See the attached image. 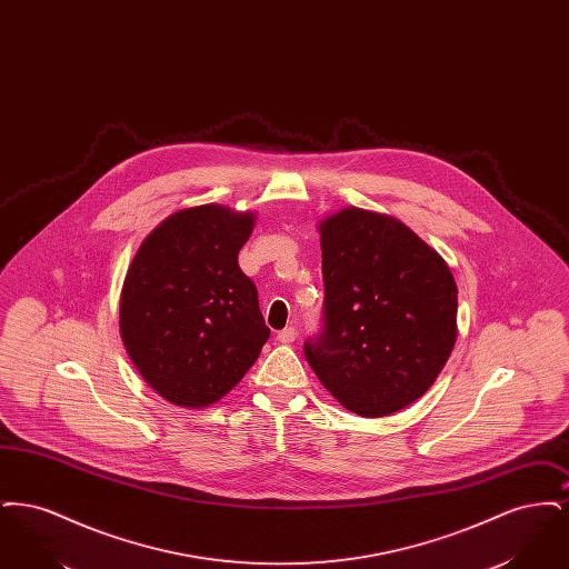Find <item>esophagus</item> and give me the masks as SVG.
Segmentation results:
<instances>
[{
	"label": "esophagus",
	"instance_id": "obj_1",
	"mask_svg": "<svg viewBox=\"0 0 569 569\" xmlns=\"http://www.w3.org/2000/svg\"><path fill=\"white\" fill-rule=\"evenodd\" d=\"M277 339H279L281 343H292V341L297 339V330H295L292 326H288V328H283V330L277 332Z\"/></svg>",
	"mask_w": 569,
	"mask_h": 569
}]
</instances>
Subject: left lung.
<instances>
[{
    "mask_svg": "<svg viewBox=\"0 0 569 569\" xmlns=\"http://www.w3.org/2000/svg\"><path fill=\"white\" fill-rule=\"evenodd\" d=\"M320 234L325 318L305 358L346 409L390 416L431 388L455 348V277L395 217L350 207Z\"/></svg>",
    "mask_w": 569,
    "mask_h": 569,
    "instance_id": "1",
    "label": "left lung"
}]
</instances>
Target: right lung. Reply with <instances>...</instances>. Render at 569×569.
I'll return each mask as SVG.
<instances>
[{"label": "right lung", "instance_id": "add662e5", "mask_svg": "<svg viewBox=\"0 0 569 569\" xmlns=\"http://www.w3.org/2000/svg\"><path fill=\"white\" fill-rule=\"evenodd\" d=\"M251 213L219 204L177 211L142 241L128 269L119 330L138 373L174 406L228 395L271 337L239 251Z\"/></svg>", "mask_w": 569, "mask_h": 569}]
</instances>
